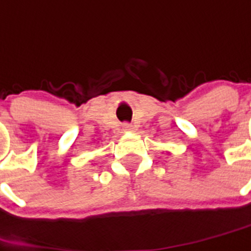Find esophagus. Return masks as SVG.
I'll return each mask as SVG.
<instances>
[{"mask_svg":"<svg viewBox=\"0 0 251 251\" xmlns=\"http://www.w3.org/2000/svg\"><path fill=\"white\" fill-rule=\"evenodd\" d=\"M123 130L126 132V131H132L133 127H132V125H131V124L125 123V124H123Z\"/></svg>","mask_w":251,"mask_h":251,"instance_id":"esophagus-1","label":"esophagus"}]
</instances>
